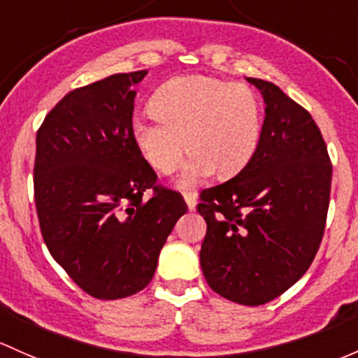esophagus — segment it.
Segmentation results:
<instances>
[{"mask_svg":"<svg viewBox=\"0 0 358 358\" xmlns=\"http://www.w3.org/2000/svg\"><path fill=\"white\" fill-rule=\"evenodd\" d=\"M183 199L187 202V208L190 210H195V208H197V197H195V194H183Z\"/></svg>","mask_w":358,"mask_h":358,"instance_id":"34e87169","label":"esophagus"}]
</instances>
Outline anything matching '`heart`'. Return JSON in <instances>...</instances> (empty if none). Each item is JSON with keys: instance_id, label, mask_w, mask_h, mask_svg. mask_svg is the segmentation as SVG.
<instances>
[{"instance_id": "obj_1", "label": "heart", "mask_w": 358, "mask_h": 358, "mask_svg": "<svg viewBox=\"0 0 358 358\" xmlns=\"http://www.w3.org/2000/svg\"><path fill=\"white\" fill-rule=\"evenodd\" d=\"M154 115L135 116L131 141L159 173H171L192 149L180 173V187H194L217 169L238 173L254 156L261 135V110L255 92L204 75H183L161 85L152 97Z\"/></svg>"}]
</instances>
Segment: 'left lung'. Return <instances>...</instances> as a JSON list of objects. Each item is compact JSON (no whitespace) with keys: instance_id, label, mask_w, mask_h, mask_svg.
Here are the masks:
<instances>
[{"instance_id":"8db88e82","label":"left lung","mask_w":358,"mask_h":358,"mask_svg":"<svg viewBox=\"0 0 358 358\" xmlns=\"http://www.w3.org/2000/svg\"><path fill=\"white\" fill-rule=\"evenodd\" d=\"M264 101L257 149L242 171L201 194V268L216 293L262 306L296 283L317 254L331 161L308 111L278 85L247 77Z\"/></svg>"}]
</instances>
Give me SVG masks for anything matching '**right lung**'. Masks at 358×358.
Listing matches in <instances>:
<instances>
[{
  "label": "right lung",
  "instance_id": "add662e5",
  "mask_svg": "<svg viewBox=\"0 0 358 358\" xmlns=\"http://www.w3.org/2000/svg\"><path fill=\"white\" fill-rule=\"evenodd\" d=\"M148 71L116 73L66 94L36 138L34 197L44 243L85 293L125 299L152 280L159 252L187 210L182 195L143 192L156 173L130 134Z\"/></svg>",
  "mask_w": 358,
  "mask_h": 358
}]
</instances>
